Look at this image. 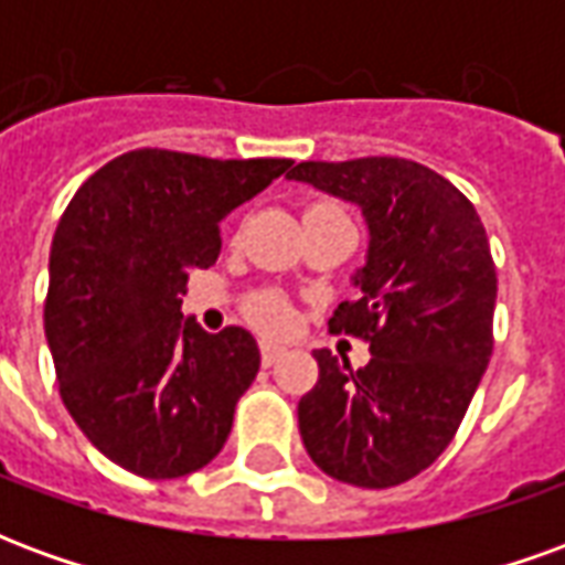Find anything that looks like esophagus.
<instances>
[{
    "instance_id": "34e87169",
    "label": "esophagus",
    "mask_w": 565,
    "mask_h": 565,
    "mask_svg": "<svg viewBox=\"0 0 565 565\" xmlns=\"http://www.w3.org/2000/svg\"><path fill=\"white\" fill-rule=\"evenodd\" d=\"M284 354L281 344H271V342H263L259 344V360H263V366H271V363H278V356Z\"/></svg>"
}]
</instances>
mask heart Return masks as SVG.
Masks as SVG:
<instances>
[{
    "label": "heart",
    "mask_w": 565,
    "mask_h": 565,
    "mask_svg": "<svg viewBox=\"0 0 565 565\" xmlns=\"http://www.w3.org/2000/svg\"><path fill=\"white\" fill-rule=\"evenodd\" d=\"M323 209V211H335V205H327V202H318L311 205L308 211ZM247 318L254 320V327L263 332H284L290 327L294 320V308L287 302V296L275 294V290H266V294H257L250 302H247Z\"/></svg>",
    "instance_id": "b5f03b06"
}]
</instances>
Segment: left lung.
Wrapping results in <instances>:
<instances>
[{
	"instance_id": "1",
	"label": "left lung",
	"mask_w": 565,
	"mask_h": 565,
	"mask_svg": "<svg viewBox=\"0 0 565 565\" xmlns=\"http://www.w3.org/2000/svg\"><path fill=\"white\" fill-rule=\"evenodd\" d=\"M354 202L369 226L354 302L330 330L366 339L372 360L315 351L318 384L299 399L308 457L344 484L384 490L448 448L493 354L497 266L484 223L441 174L399 157L299 162L287 172Z\"/></svg>"
}]
</instances>
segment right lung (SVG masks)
Masks as SVG:
<instances>
[{"label": "right lung", "instance_id": "1", "mask_svg": "<svg viewBox=\"0 0 565 565\" xmlns=\"http://www.w3.org/2000/svg\"><path fill=\"white\" fill-rule=\"evenodd\" d=\"M294 160H209L141 148L90 174L51 245L44 335L81 433L141 478L209 466L259 372L242 327L181 315L186 275L221 254V221Z\"/></svg>", "mask_w": 565, "mask_h": 565}]
</instances>
